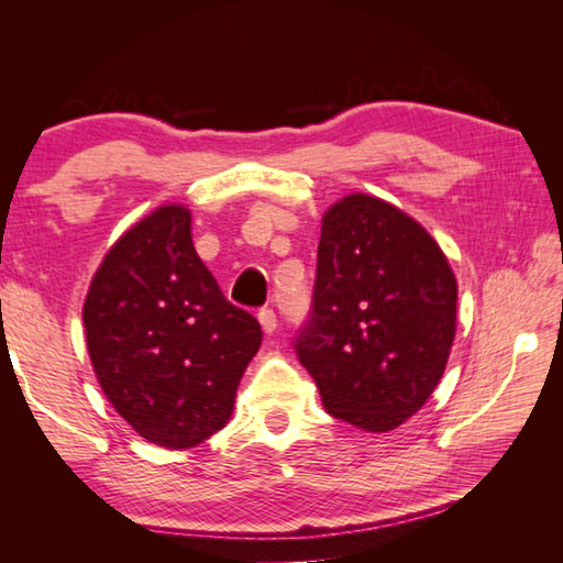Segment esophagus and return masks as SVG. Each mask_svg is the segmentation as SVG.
<instances>
[{
  "label": "esophagus",
  "instance_id": "34e87169",
  "mask_svg": "<svg viewBox=\"0 0 563 563\" xmlns=\"http://www.w3.org/2000/svg\"><path fill=\"white\" fill-rule=\"evenodd\" d=\"M258 322H261L265 335H273V332L278 330V316H275L271 308H265V310L258 312Z\"/></svg>",
  "mask_w": 563,
  "mask_h": 563
}]
</instances>
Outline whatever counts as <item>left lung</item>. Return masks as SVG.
Masks as SVG:
<instances>
[{"label": "left lung", "instance_id": "1", "mask_svg": "<svg viewBox=\"0 0 563 563\" xmlns=\"http://www.w3.org/2000/svg\"><path fill=\"white\" fill-rule=\"evenodd\" d=\"M454 335L456 278L427 228L369 194L332 203L298 338L322 407L357 430H397L440 385Z\"/></svg>", "mask_w": 563, "mask_h": 563}]
</instances>
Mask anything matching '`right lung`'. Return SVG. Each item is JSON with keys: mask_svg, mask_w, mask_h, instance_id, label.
<instances>
[{"mask_svg": "<svg viewBox=\"0 0 563 563\" xmlns=\"http://www.w3.org/2000/svg\"><path fill=\"white\" fill-rule=\"evenodd\" d=\"M81 316L101 393L164 450H190L228 424L263 340L198 258L184 203L158 206L119 235Z\"/></svg>", "mask_w": 563, "mask_h": 563, "instance_id": "add662e5", "label": "right lung"}]
</instances>
